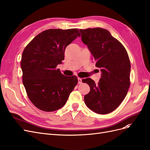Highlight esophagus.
<instances>
[{
    "mask_svg": "<svg viewBox=\"0 0 150 150\" xmlns=\"http://www.w3.org/2000/svg\"><path fill=\"white\" fill-rule=\"evenodd\" d=\"M78 84H82V83H83L82 79L78 78Z\"/></svg>",
    "mask_w": 150,
    "mask_h": 150,
    "instance_id": "esophagus-1",
    "label": "esophagus"
}]
</instances>
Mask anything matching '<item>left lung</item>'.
Here are the masks:
<instances>
[{
	"label": "left lung",
	"instance_id": "left-lung-1",
	"mask_svg": "<svg viewBox=\"0 0 150 150\" xmlns=\"http://www.w3.org/2000/svg\"><path fill=\"white\" fill-rule=\"evenodd\" d=\"M79 31L81 40L101 71L98 84L91 78L83 79L90 87L84 102L98 114H108L120 106L128 93L131 71L128 54L122 44L106 29L97 28Z\"/></svg>",
	"mask_w": 150,
	"mask_h": 150
}]
</instances>
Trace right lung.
<instances>
[{"label":"right lung","mask_w":150,"mask_h":150,"mask_svg":"<svg viewBox=\"0 0 150 150\" xmlns=\"http://www.w3.org/2000/svg\"><path fill=\"white\" fill-rule=\"evenodd\" d=\"M78 37V29L46 30L31 40L21 59L22 83L30 101L39 110L51 112L64 106L78 82L56 69L64 59L66 47Z\"/></svg>","instance_id":"obj_1"}]
</instances>
